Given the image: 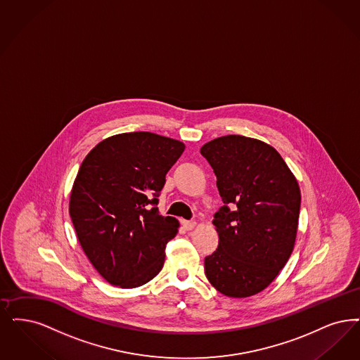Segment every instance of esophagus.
Listing matches in <instances>:
<instances>
[{"instance_id": "esophagus-1", "label": "esophagus", "mask_w": 360, "mask_h": 360, "mask_svg": "<svg viewBox=\"0 0 360 360\" xmlns=\"http://www.w3.org/2000/svg\"><path fill=\"white\" fill-rule=\"evenodd\" d=\"M197 225V222L195 221H186V219H184L182 221V226L186 229V231H191V229H194V226Z\"/></svg>"}]
</instances>
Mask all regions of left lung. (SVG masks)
Returning a JSON list of instances; mask_svg holds the SVG:
<instances>
[{"instance_id":"1","label":"left lung","mask_w":360,"mask_h":360,"mask_svg":"<svg viewBox=\"0 0 360 360\" xmlns=\"http://www.w3.org/2000/svg\"><path fill=\"white\" fill-rule=\"evenodd\" d=\"M213 167L224 206L213 225L216 252L205 257L210 284L228 297H249L268 287L292 255L300 187L272 146L226 135L201 147Z\"/></svg>"}]
</instances>
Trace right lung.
<instances>
[{"label":"right lung","mask_w":360,"mask_h":360,"mask_svg":"<svg viewBox=\"0 0 360 360\" xmlns=\"http://www.w3.org/2000/svg\"><path fill=\"white\" fill-rule=\"evenodd\" d=\"M184 150L179 141L139 131L101 141L83 160L70 216L86 257L110 284L141 287L163 268L179 222L155 205Z\"/></svg>","instance_id":"add662e5"}]
</instances>
